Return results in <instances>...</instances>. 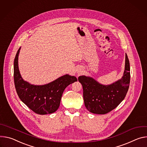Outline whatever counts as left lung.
Here are the masks:
<instances>
[{
    "mask_svg": "<svg viewBox=\"0 0 147 147\" xmlns=\"http://www.w3.org/2000/svg\"><path fill=\"white\" fill-rule=\"evenodd\" d=\"M129 71V62L125 54L123 75L111 84H101L90 76H79L78 81L83 87L84 103L88 110L94 114L105 115L115 109L124 100L128 90Z\"/></svg>",
    "mask_w": 147,
    "mask_h": 147,
    "instance_id": "left-lung-1",
    "label": "left lung"
}]
</instances>
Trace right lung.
<instances>
[{
    "mask_svg": "<svg viewBox=\"0 0 147 147\" xmlns=\"http://www.w3.org/2000/svg\"><path fill=\"white\" fill-rule=\"evenodd\" d=\"M21 47L14 61V81L16 92L20 100L31 110L44 115L51 114L59 108L62 93L68 85L76 82L74 76L66 74L51 82L42 85H32L24 80L19 69L18 59Z\"/></svg>",
    "mask_w": 147,
    "mask_h": 147,
    "instance_id": "right-lung-1",
    "label": "right lung"
}]
</instances>
